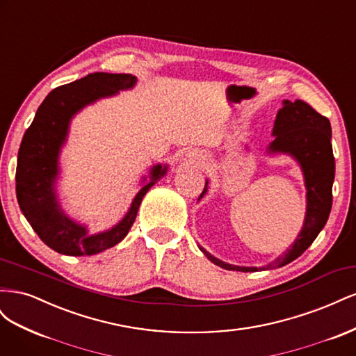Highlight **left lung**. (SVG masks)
Masks as SVG:
<instances>
[{"label": "left lung", "instance_id": "obj_1", "mask_svg": "<svg viewBox=\"0 0 356 356\" xmlns=\"http://www.w3.org/2000/svg\"><path fill=\"white\" fill-rule=\"evenodd\" d=\"M272 135L273 141L267 148L268 154L284 153L289 154L300 165L305 175L306 186V217L303 229L297 236L296 242L289 250L275 261L260 267V270L273 267H282L294 261L303 254L316 239L319 232L330 217L332 204V182L336 163H334L331 145V124L327 117L321 115L305 101H284L282 108L277 111ZM208 191V181L199 199ZM200 251L209 260L225 270L257 272L258 267H242L224 263L211 255L207 250Z\"/></svg>", "mask_w": 356, "mask_h": 356}]
</instances>
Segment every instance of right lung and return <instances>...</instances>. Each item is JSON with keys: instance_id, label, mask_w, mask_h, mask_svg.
I'll use <instances>...</instances> for the list:
<instances>
[{"instance_id": "1", "label": "right lung", "mask_w": 356, "mask_h": 356, "mask_svg": "<svg viewBox=\"0 0 356 356\" xmlns=\"http://www.w3.org/2000/svg\"><path fill=\"white\" fill-rule=\"evenodd\" d=\"M135 84L136 77L132 74L95 72L59 86L46 96L26 129L17 154L16 196L31 227L53 251L72 257L95 255L122 242L135 222L147 191L166 174V165L153 166L149 182L138 191L124 218L102 233L90 234L86 225L71 220L58 202L55 182L59 175V153L72 117L86 105L132 89Z\"/></svg>"}]
</instances>
